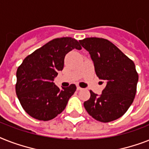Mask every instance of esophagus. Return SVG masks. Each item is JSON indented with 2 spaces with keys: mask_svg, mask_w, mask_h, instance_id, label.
<instances>
[{
  "mask_svg": "<svg viewBox=\"0 0 149 149\" xmlns=\"http://www.w3.org/2000/svg\"><path fill=\"white\" fill-rule=\"evenodd\" d=\"M77 90H81V89H83L80 86H77Z\"/></svg>",
  "mask_w": 149,
  "mask_h": 149,
  "instance_id": "esophagus-1",
  "label": "esophagus"
}]
</instances>
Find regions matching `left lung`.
<instances>
[{
    "label": "left lung",
    "mask_w": 149,
    "mask_h": 149,
    "mask_svg": "<svg viewBox=\"0 0 149 149\" xmlns=\"http://www.w3.org/2000/svg\"><path fill=\"white\" fill-rule=\"evenodd\" d=\"M79 43L90 54L97 77L106 83L101 95L90 91L89 100L83 103L86 110L102 123L120 118L136 93L139 75L135 63L108 40L89 37Z\"/></svg>",
    "instance_id": "1"
}]
</instances>
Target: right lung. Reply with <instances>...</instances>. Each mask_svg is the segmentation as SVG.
Wrapping results in <instances>:
<instances>
[{"label":"right lung","instance_id":"right-lung-1","mask_svg":"<svg viewBox=\"0 0 149 149\" xmlns=\"http://www.w3.org/2000/svg\"><path fill=\"white\" fill-rule=\"evenodd\" d=\"M73 49H82L77 40L56 38L27 56L18 67L16 93L23 109L31 117L50 120L66 108L77 86L71 84L60 89L54 80L63 69L65 56Z\"/></svg>","mask_w":149,"mask_h":149}]
</instances>
